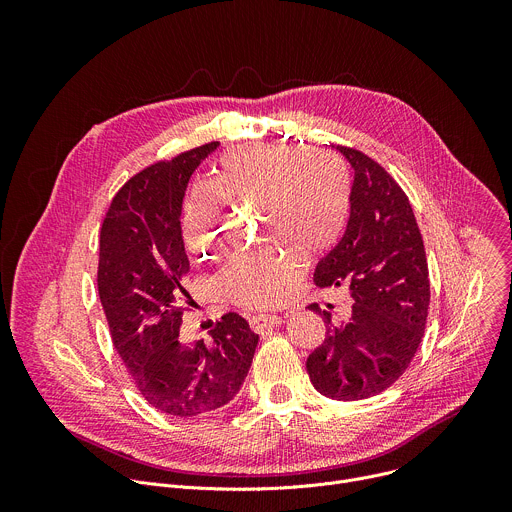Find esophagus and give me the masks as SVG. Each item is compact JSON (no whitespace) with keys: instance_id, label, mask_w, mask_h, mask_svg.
<instances>
[{"instance_id":"esophagus-1","label":"esophagus","mask_w":512,"mask_h":512,"mask_svg":"<svg viewBox=\"0 0 512 512\" xmlns=\"http://www.w3.org/2000/svg\"><path fill=\"white\" fill-rule=\"evenodd\" d=\"M279 324H281V318L273 316V314H259V316L249 318V326L253 332H261L265 328H275Z\"/></svg>"}]
</instances>
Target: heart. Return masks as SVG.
Segmentation results:
<instances>
[{"label":"heart","mask_w":512,"mask_h":512,"mask_svg":"<svg viewBox=\"0 0 512 512\" xmlns=\"http://www.w3.org/2000/svg\"><path fill=\"white\" fill-rule=\"evenodd\" d=\"M253 200L269 210L265 237L304 259L330 253L344 237L352 214V186L332 154L308 156L298 145L245 143L227 150L212 168L208 186L192 190L184 210V239L198 257L221 243L225 202ZM300 277L298 259L275 247L237 253L221 273L229 296L249 308L285 300Z\"/></svg>","instance_id":"heart-1"}]
</instances>
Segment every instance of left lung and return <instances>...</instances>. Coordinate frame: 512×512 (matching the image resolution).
Segmentation results:
<instances>
[{
  "instance_id": "obj_1",
  "label": "left lung",
  "mask_w": 512,
  "mask_h": 512,
  "mask_svg": "<svg viewBox=\"0 0 512 512\" xmlns=\"http://www.w3.org/2000/svg\"><path fill=\"white\" fill-rule=\"evenodd\" d=\"M354 170L352 214L342 241L318 263L320 287L348 285L354 300L344 326L326 322L324 342L306 369L318 393L360 401L389 389L411 364L427 322L429 269L407 194L373 158L346 145Z\"/></svg>"
}]
</instances>
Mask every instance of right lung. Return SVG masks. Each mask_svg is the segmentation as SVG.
<instances>
[{"label": "right lung", "instance_id": "obj_1", "mask_svg": "<svg viewBox=\"0 0 512 512\" xmlns=\"http://www.w3.org/2000/svg\"><path fill=\"white\" fill-rule=\"evenodd\" d=\"M218 141L152 164L113 196L101 227L97 285L113 346L141 397L162 413L194 417L233 401L259 342L225 314L210 342H180L190 261L180 214L190 176Z\"/></svg>", "mask_w": 512, "mask_h": 512}]
</instances>
